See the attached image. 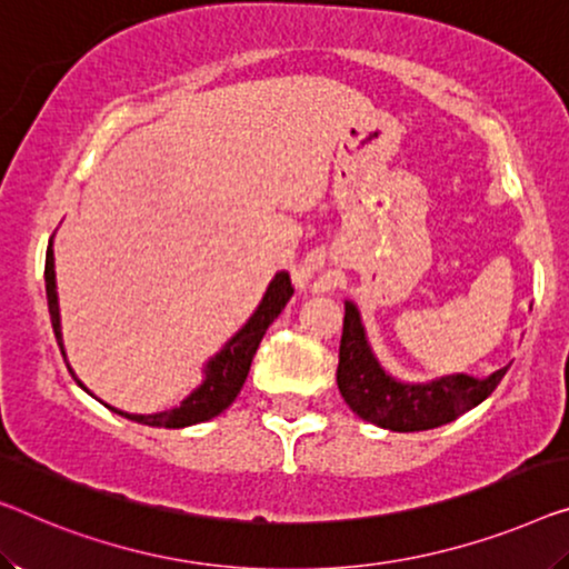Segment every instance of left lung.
Wrapping results in <instances>:
<instances>
[{
    "label": "left lung",
    "instance_id": "8db88e82",
    "mask_svg": "<svg viewBox=\"0 0 569 569\" xmlns=\"http://www.w3.org/2000/svg\"><path fill=\"white\" fill-rule=\"evenodd\" d=\"M506 368L488 378H472L465 372L445 376L429 383H401L380 368L372 355L360 311L345 301V327L339 342L337 386L345 403L376 427L391 431H423L455 421L460 413L475 409L496 391Z\"/></svg>",
    "mask_w": 569,
    "mask_h": 569
}]
</instances>
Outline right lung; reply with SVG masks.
I'll use <instances>...</instances> for the list:
<instances>
[{"mask_svg": "<svg viewBox=\"0 0 569 569\" xmlns=\"http://www.w3.org/2000/svg\"><path fill=\"white\" fill-rule=\"evenodd\" d=\"M46 296H48V311H50V325H53V332L58 339V347H61V355L68 366L66 350H63V335H61V309H58V293H56V258H53V240L48 244L46 252ZM293 296V286L291 278H288L286 270L276 273L273 281H270L266 296H262L260 307L256 313L248 319L240 332H237L230 342H227L222 350H219L214 358L207 362L203 368V383L193 391L191 396H186L181 406H176L171 411H158V413H127L120 409H112L120 417L138 421V423H148V427H163V429H183L191 427V423H201L209 421L222 413L227 406H230L240 388L248 378L252 358H256L258 345L266 329L273 325V319L286 309L288 299ZM71 370V366H68ZM71 376L76 383L83 388V383L76 378V372L71 370Z\"/></svg>", "mask_w": 569, "mask_h": 569, "instance_id": "right-lung-1", "label": "right lung"}]
</instances>
